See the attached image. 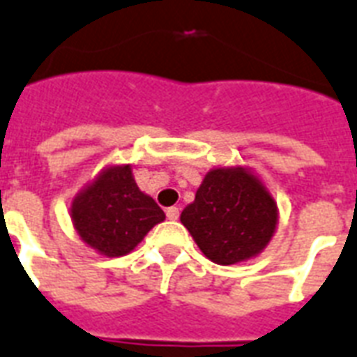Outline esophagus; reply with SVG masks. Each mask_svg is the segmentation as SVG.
<instances>
[{
	"instance_id": "obj_1",
	"label": "esophagus",
	"mask_w": 357,
	"mask_h": 357,
	"mask_svg": "<svg viewBox=\"0 0 357 357\" xmlns=\"http://www.w3.org/2000/svg\"><path fill=\"white\" fill-rule=\"evenodd\" d=\"M178 214H181V212H178V208H176V206H169V208L165 210V216H167V220H176V218H178Z\"/></svg>"
}]
</instances>
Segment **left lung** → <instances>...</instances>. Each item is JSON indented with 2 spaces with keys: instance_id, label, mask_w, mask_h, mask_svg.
I'll return each instance as SVG.
<instances>
[{
  "instance_id": "8db88e82",
  "label": "left lung",
  "mask_w": 357,
  "mask_h": 357,
  "mask_svg": "<svg viewBox=\"0 0 357 357\" xmlns=\"http://www.w3.org/2000/svg\"><path fill=\"white\" fill-rule=\"evenodd\" d=\"M278 216V203L259 176L245 167H216L204 175L181 222L206 259L229 266L270 244Z\"/></svg>"
}]
</instances>
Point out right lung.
<instances>
[{
    "mask_svg": "<svg viewBox=\"0 0 357 357\" xmlns=\"http://www.w3.org/2000/svg\"><path fill=\"white\" fill-rule=\"evenodd\" d=\"M74 229L85 244L106 257H123L164 222L153 197L137 188L130 165H107L74 197Z\"/></svg>",
    "mask_w": 357,
    "mask_h": 357,
    "instance_id": "right-lung-1",
    "label": "right lung"
}]
</instances>
